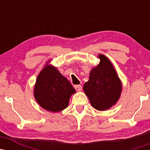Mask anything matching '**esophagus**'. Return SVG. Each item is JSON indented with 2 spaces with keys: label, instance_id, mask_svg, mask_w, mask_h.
Instances as JSON below:
<instances>
[{
  "label": "esophagus",
  "instance_id": "esophagus-1",
  "mask_svg": "<svg viewBox=\"0 0 150 150\" xmlns=\"http://www.w3.org/2000/svg\"><path fill=\"white\" fill-rule=\"evenodd\" d=\"M74 87H75V89H76L77 91H78V92H80V91H81V89H82V86H81L80 85H75L74 86Z\"/></svg>",
  "mask_w": 150,
  "mask_h": 150
}]
</instances>
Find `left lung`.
Returning <instances> with one entry per match:
<instances>
[{"mask_svg": "<svg viewBox=\"0 0 150 150\" xmlns=\"http://www.w3.org/2000/svg\"><path fill=\"white\" fill-rule=\"evenodd\" d=\"M100 62L89 73V78L83 90L92 106L99 111H105L115 105L122 92V82L110 60L99 54Z\"/></svg>", "mask_w": 150, "mask_h": 150, "instance_id": "left-lung-1", "label": "left lung"}]
</instances>
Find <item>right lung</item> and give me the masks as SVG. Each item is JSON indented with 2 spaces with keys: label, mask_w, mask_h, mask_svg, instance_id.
Listing matches in <instances>:
<instances>
[{
  "label": "right lung",
  "mask_w": 150,
  "mask_h": 150,
  "mask_svg": "<svg viewBox=\"0 0 150 150\" xmlns=\"http://www.w3.org/2000/svg\"><path fill=\"white\" fill-rule=\"evenodd\" d=\"M47 61L36 80L34 96L41 107L59 112L68 106L70 98L75 89L57 68Z\"/></svg>",
  "instance_id": "add662e5"
}]
</instances>
